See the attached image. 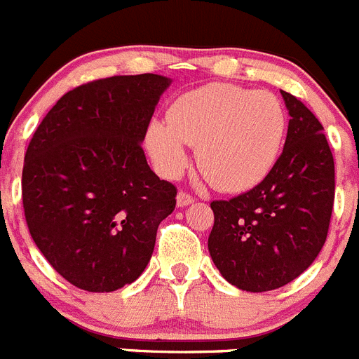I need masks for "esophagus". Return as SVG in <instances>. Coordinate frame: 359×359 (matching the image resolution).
<instances>
[{
    "instance_id": "34e87169",
    "label": "esophagus",
    "mask_w": 359,
    "mask_h": 359,
    "mask_svg": "<svg viewBox=\"0 0 359 359\" xmlns=\"http://www.w3.org/2000/svg\"><path fill=\"white\" fill-rule=\"evenodd\" d=\"M193 202H195V198H193L191 195H187L186 191H179V195H177V205H179V208L191 205Z\"/></svg>"
}]
</instances>
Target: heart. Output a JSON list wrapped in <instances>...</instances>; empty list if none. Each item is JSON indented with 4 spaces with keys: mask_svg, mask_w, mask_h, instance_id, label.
Listing matches in <instances>:
<instances>
[{
    "mask_svg": "<svg viewBox=\"0 0 359 359\" xmlns=\"http://www.w3.org/2000/svg\"><path fill=\"white\" fill-rule=\"evenodd\" d=\"M286 114L276 95L231 83L184 93L166 119L148 127L147 148L159 172L179 177L189 164L187 144H198V164L224 191L259 184L276 166Z\"/></svg>",
    "mask_w": 359,
    "mask_h": 359,
    "instance_id": "b5f03b06",
    "label": "heart"
}]
</instances>
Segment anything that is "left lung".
<instances>
[{"label":"left lung","instance_id":"obj_1","mask_svg":"<svg viewBox=\"0 0 359 359\" xmlns=\"http://www.w3.org/2000/svg\"><path fill=\"white\" fill-rule=\"evenodd\" d=\"M288 135L272 172L256 187L211 203L209 254L222 277L243 292H270L308 270L327 238L334 161L324 127L304 103L280 91Z\"/></svg>","mask_w":359,"mask_h":359}]
</instances>
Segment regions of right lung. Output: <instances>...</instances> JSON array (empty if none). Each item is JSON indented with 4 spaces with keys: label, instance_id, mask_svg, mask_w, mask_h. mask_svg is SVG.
Returning a JSON list of instances; mask_svg holds the SVG:
<instances>
[{
    "label": "right lung",
    "instance_id": "1",
    "mask_svg": "<svg viewBox=\"0 0 359 359\" xmlns=\"http://www.w3.org/2000/svg\"><path fill=\"white\" fill-rule=\"evenodd\" d=\"M172 79L111 76L66 93L35 130L22 168V208L48 263L80 290L114 292L150 263L177 189L141 143Z\"/></svg>",
    "mask_w": 359,
    "mask_h": 359
}]
</instances>
